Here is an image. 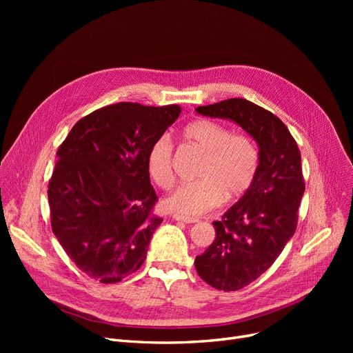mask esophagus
Instances as JSON below:
<instances>
[{
  "label": "esophagus",
  "instance_id": "esophagus-1",
  "mask_svg": "<svg viewBox=\"0 0 353 353\" xmlns=\"http://www.w3.org/2000/svg\"><path fill=\"white\" fill-rule=\"evenodd\" d=\"M173 219L177 221H183V223H196L197 219L194 217H188V216H180V214H173Z\"/></svg>",
  "mask_w": 353,
  "mask_h": 353
}]
</instances>
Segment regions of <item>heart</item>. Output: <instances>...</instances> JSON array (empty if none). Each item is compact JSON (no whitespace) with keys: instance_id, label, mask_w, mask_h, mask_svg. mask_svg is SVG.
<instances>
[{"instance_id":"obj_1","label":"heart","mask_w":353,"mask_h":353,"mask_svg":"<svg viewBox=\"0 0 353 353\" xmlns=\"http://www.w3.org/2000/svg\"><path fill=\"white\" fill-rule=\"evenodd\" d=\"M184 137L205 153V159L196 170L197 180L180 184L164 199L167 210L199 216L214 209L223 197L234 201L249 192L259 170V148L249 134L232 133L225 124L200 119L184 128ZM173 153L169 134L159 136L147 150L148 176L161 189H170L174 183Z\"/></svg>"}]
</instances>
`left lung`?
I'll return each mask as SVG.
<instances>
[{
  "label": "left lung",
  "mask_w": 353,
  "mask_h": 353,
  "mask_svg": "<svg viewBox=\"0 0 353 353\" xmlns=\"http://www.w3.org/2000/svg\"><path fill=\"white\" fill-rule=\"evenodd\" d=\"M196 111L233 120L259 144L252 188L213 221L214 242L194 259L199 276L212 288L239 290L273 265L296 232L305 193L301 152L283 121L249 100L229 99Z\"/></svg>",
  "instance_id": "obj_1"
}]
</instances>
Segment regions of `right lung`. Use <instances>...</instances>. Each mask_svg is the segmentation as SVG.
I'll return each mask as SVG.
<instances>
[{
	"instance_id": "1",
	"label": "right lung",
	"mask_w": 353,
	"mask_h": 353,
	"mask_svg": "<svg viewBox=\"0 0 353 353\" xmlns=\"http://www.w3.org/2000/svg\"><path fill=\"white\" fill-rule=\"evenodd\" d=\"M180 111L177 104H110L80 119L59 147L47 192L51 229L91 279L117 283L145 261L163 221L153 213L145 156Z\"/></svg>"
}]
</instances>
